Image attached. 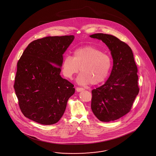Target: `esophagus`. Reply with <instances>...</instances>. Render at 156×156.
Instances as JSON below:
<instances>
[{
    "mask_svg": "<svg viewBox=\"0 0 156 156\" xmlns=\"http://www.w3.org/2000/svg\"><path fill=\"white\" fill-rule=\"evenodd\" d=\"M76 91H78V92H80V91H82L84 90V89H83V88H81V87H76Z\"/></svg>",
    "mask_w": 156,
    "mask_h": 156,
    "instance_id": "34e87169",
    "label": "esophagus"
}]
</instances>
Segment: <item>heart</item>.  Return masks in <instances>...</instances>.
<instances>
[{"mask_svg": "<svg viewBox=\"0 0 156 156\" xmlns=\"http://www.w3.org/2000/svg\"><path fill=\"white\" fill-rule=\"evenodd\" d=\"M112 59L99 48L86 46L76 49L73 57L67 55L62 63V72L67 78L71 79L80 71L76 81L82 85H94L103 82L109 76Z\"/></svg>", "mask_w": 156, "mask_h": 156, "instance_id": "b5f03b06", "label": "heart"}]
</instances>
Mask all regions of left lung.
Here are the masks:
<instances>
[{
	"mask_svg": "<svg viewBox=\"0 0 156 156\" xmlns=\"http://www.w3.org/2000/svg\"><path fill=\"white\" fill-rule=\"evenodd\" d=\"M91 38L101 40L113 59L110 76L104 85L91 91V108L102 122L118 119L128 113L138 92L137 67L131 48L112 35L95 34Z\"/></svg>",
	"mask_w": 156,
	"mask_h": 156,
	"instance_id": "8db88e82",
	"label": "left lung"
}]
</instances>
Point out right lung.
Instances as JSON below:
<instances>
[{
	"label": "right lung",
	"mask_w": 156,
	"mask_h": 156,
	"mask_svg": "<svg viewBox=\"0 0 156 156\" xmlns=\"http://www.w3.org/2000/svg\"><path fill=\"white\" fill-rule=\"evenodd\" d=\"M74 35L47 37L30 43L17 63L14 85L24 115L42 125L58 122L74 85L60 75L63 54Z\"/></svg>",
	"instance_id": "right-lung-1"
}]
</instances>
